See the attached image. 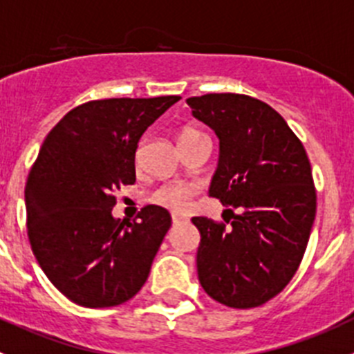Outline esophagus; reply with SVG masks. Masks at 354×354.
Returning <instances> with one entry per match:
<instances>
[{
  "instance_id": "obj_1",
  "label": "esophagus",
  "mask_w": 354,
  "mask_h": 354,
  "mask_svg": "<svg viewBox=\"0 0 354 354\" xmlns=\"http://www.w3.org/2000/svg\"><path fill=\"white\" fill-rule=\"evenodd\" d=\"M181 221H185V216L176 215V213H173V224H180Z\"/></svg>"
}]
</instances>
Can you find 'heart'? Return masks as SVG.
<instances>
[{"label": "heart", "instance_id": "b5f03b06", "mask_svg": "<svg viewBox=\"0 0 354 354\" xmlns=\"http://www.w3.org/2000/svg\"><path fill=\"white\" fill-rule=\"evenodd\" d=\"M194 136H199L197 130H183L180 136L181 139H189ZM196 189L189 183H180V181H171V183H165L162 187H158L153 194H151V201L155 205L164 206L167 209H173L176 213H183L189 209L190 201H192Z\"/></svg>", "mask_w": 354, "mask_h": 354}]
</instances>
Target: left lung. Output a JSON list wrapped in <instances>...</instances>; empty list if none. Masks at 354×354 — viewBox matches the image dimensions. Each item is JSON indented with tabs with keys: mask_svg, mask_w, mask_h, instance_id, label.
Returning a JSON list of instances; mask_svg holds the SVG:
<instances>
[{
	"mask_svg": "<svg viewBox=\"0 0 354 354\" xmlns=\"http://www.w3.org/2000/svg\"><path fill=\"white\" fill-rule=\"evenodd\" d=\"M192 116L218 138L209 196L231 216H194L201 234L197 277L232 308L259 307L288 286L316 218V189L304 145L275 109L247 95L187 98Z\"/></svg>",
	"mask_w": 354,
	"mask_h": 354,
	"instance_id": "left-lung-1",
	"label": "left lung"
}]
</instances>
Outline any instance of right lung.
I'll list each match as a JSON object with an SVG mask.
<instances>
[{"mask_svg":"<svg viewBox=\"0 0 354 354\" xmlns=\"http://www.w3.org/2000/svg\"><path fill=\"white\" fill-rule=\"evenodd\" d=\"M178 100L88 102L44 141L24 189L28 236L40 268L70 301L116 307L145 286L171 215L148 205L138 222L120 221L114 192L136 181L139 139Z\"/></svg>","mask_w":354,"mask_h":354,"instance_id":"add662e5","label":"right lung"}]
</instances>
